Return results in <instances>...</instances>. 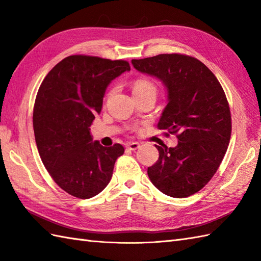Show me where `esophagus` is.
I'll use <instances>...</instances> for the list:
<instances>
[{
	"instance_id": "34e87169",
	"label": "esophagus",
	"mask_w": 261,
	"mask_h": 261,
	"mask_svg": "<svg viewBox=\"0 0 261 261\" xmlns=\"http://www.w3.org/2000/svg\"><path fill=\"white\" fill-rule=\"evenodd\" d=\"M126 148L130 149V150H132V151H135V150H137V149L140 148V145L138 142H129V143H126Z\"/></svg>"
}]
</instances>
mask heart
<instances>
[{"mask_svg": "<svg viewBox=\"0 0 261 261\" xmlns=\"http://www.w3.org/2000/svg\"><path fill=\"white\" fill-rule=\"evenodd\" d=\"M143 93H152L156 95V86L150 81L140 79L137 80L134 84V94H143Z\"/></svg>", "mask_w": 261, "mask_h": 261, "instance_id": "heart-1", "label": "heart"}]
</instances>
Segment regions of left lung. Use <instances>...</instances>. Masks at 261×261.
I'll return each mask as SVG.
<instances>
[{"label": "left lung", "instance_id": "8db88e82", "mask_svg": "<svg viewBox=\"0 0 261 261\" xmlns=\"http://www.w3.org/2000/svg\"><path fill=\"white\" fill-rule=\"evenodd\" d=\"M131 63L163 82L168 103L158 127L178 139L174 148L154 145L159 158L148 168L149 178L166 195L191 196L212 178L229 146L231 113L223 88L206 66L186 55L162 54Z\"/></svg>", "mask_w": 261, "mask_h": 261}]
</instances>
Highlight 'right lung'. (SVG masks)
I'll return each instance as SVG.
<instances>
[{
  "label": "right lung",
  "mask_w": 261,
  "mask_h": 261,
  "mask_svg": "<svg viewBox=\"0 0 261 261\" xmlns=\"http://www.w3.org/2000/svg\"><path fill=\"white\" fill-rule=\"evenodd\" d=\"M129 70L125 60L74 55L55 66L39 87L33 108L38 151L53 179L70 195L86 199L101 193L124 152L120 143L93 141L90 126L110 83Z\"/></svg>",
  "instance_id": "1"
}]
</instances>
